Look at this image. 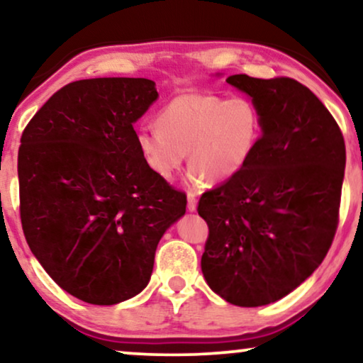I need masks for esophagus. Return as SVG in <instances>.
<instances>
[{"instance_id": "34e87169", "label": "esophagus", "mask_w": 363, "mask_h": 363, "mask_svg": "<svg viewBox=\"0 0 363 363\" xmlns=\"http://www.w3.org/2000/svg\"><path fill=\"white\" fill-rule=\"evenodd\" d=\"M196 205H198V200H196V195L195 193H188V203H186V208L188 211H195L196 210Z\"/></svg>"}]
</instances>
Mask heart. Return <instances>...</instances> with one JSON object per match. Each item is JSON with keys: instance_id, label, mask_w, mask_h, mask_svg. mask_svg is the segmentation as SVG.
Returning <instances> with one entry per match:
<instances>
[{"instance_id": "b5f03b06", "label": "heart", "mask_w": 363, "mask_h": 363, "mask_svg": "<svg viewBox=\"0 0 363 363\" xmlns=\"http://www.w3.org/2000/svg\"><path fill=\"white\" fill-rule=\"evenodd\" d=\"M157 127L137 133L145 165L172 178L186 153L196 182H225L250 162L259 140L261 116L251 99L216 94H183L162 107Z\"/></svg>"}]
</instances>
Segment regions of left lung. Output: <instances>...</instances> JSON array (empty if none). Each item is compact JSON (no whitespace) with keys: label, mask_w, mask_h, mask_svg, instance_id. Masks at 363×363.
I'll return each mask as SVG.
<instances>
[{"label":"left lung","mask_w":363,"mask_h":363,"mask_svg":"<svg viewBox=\"0 0 363 363\" xmlns=\"http://www.w3.org/2000/svg\"><path fill=\"white\" fill-rule=\"evenodd\" d=\"M252 97L261 135L250 162L205 191L201 271L230 304L266 306L301 286L324 261L339 225L345 142L311 89L291 77L235 74Z\"/></svg>","instance_id":"1"}]
</instances>
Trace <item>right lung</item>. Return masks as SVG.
<instances>
[{
    "instance_id": "1",
    "label": "right lung",
    "mask_w": 363,
    "mask_h": 363,
    "mask_svg": "<svg viewBox=\"0 0 363 363\" xmlns=\"http://www.w3.org/2000/svg\"><path fill=\"white\" fill-rule=\"evenodd\" d=\"M157 97L150 79L76 81L21 135L24 238L52 281L89 304L137 296L163 233L185 215V193L153 173L137 147L133 122Z\"/></svg>"
}]
</instances>
